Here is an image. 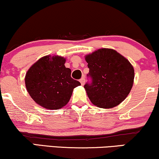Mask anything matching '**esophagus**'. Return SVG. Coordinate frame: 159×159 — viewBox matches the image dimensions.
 <instances>
[{"label":"esophagus","mask_w":159,"mask_h":159,"mask_svg":"<svg viewBox=\"0 0 159 159\" xmlns=\"http://www.w3.org/2000/svg\"><path fill=\"white\" fill-rule=\"evenodd\" d=\"M80 83H81L82 85H84V82H85V79H84V77H82L81 79L80 80Z\"/></svg>","instance_id":"obj_1"}]
</instances>
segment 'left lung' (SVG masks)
Segmentation results:
<instances>
[{"mask_svg":"<svg viewBox=\"0 0 159 159\" xmlns=\"http://www.w3.org/2000/svg\"><path fill=\"white\" fill-rule=\"evenodd\" d=\"M89 68L84 85L90 102L100 108L120 104L131 91L134 70L130 62L112 49H99L85 56Z\"/></svg>","mask_w":159,"mask_h":159,"instance_id":"1","label":"left lung"}]
</instances>
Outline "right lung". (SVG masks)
Returning <instances> with one entry per match:
<instances>
[{
    "label": "right lung",
    "instance_id": "right-lung-1",
    "mask_svg": "<svg viewBox=\"0 0 159 159\" xmlns=\"http://www.w3.org/2000/svg\"><path fill=\"white\" fill-rule=\"evenodd\" d=\"M63 57L44 56L30 68L25 75V86L31 98L40 106L58 110L69 102L74 88L80 82L72 79Z\"/></svg>",
    "mask_w": 159,
    "mask_h": 159
}]
</instances>
